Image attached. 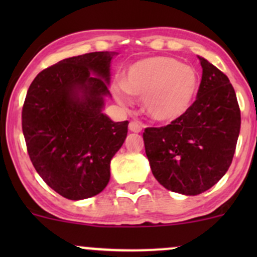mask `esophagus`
I'll list each match as a JSON object with an SVG mask.
<instances>
[{"mask_svg":"<svg viewBox=\"0 0 257 257\" xmlns=\"http://www.w3.org/2000/svg\"><path fill=\"white\" fill-rule=\"evenodd\" d=\"M129 131L134 132V133H139V132H142V124L136 120L131 121V123H129Z\"/></svg>","mask_w":257,"mask_h":257,"instance_id":"1","label":"esophagus"}]
</instances>
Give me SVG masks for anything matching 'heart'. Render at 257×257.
<instances>
[{"label":"heart","mask_w":257,"mask_h":257,"mask_svg":"<svg viewBox=\"0 0 257 257\" xmlns=\"http://www.w3.org/2000/svg\"><path fill=\"white\" fill-rule=\"evenodd\" d=\"M200 79L195 69L170 57H152L129 67L124 87L115 90L119 102L126 92L143 98L145 113L158 123L183 118L198 97Z\"/></svg>","instance_id":"heart-1"}]
</instances>
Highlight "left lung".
<instances>
[{
	"mask_svg": "<svg viewBox=\"0 0 257 257\" xmlns=\"http://www.w3.org/2000/svg\"><path fill=\"white\" fill-rule=\"evenodd\" d=\"M203 77L188 113L160 128H145V154L155 179L168 190L198 195L231 165L241 115L234 87L220 69L199 57Z\"/></svg>",
	"mask_w": 257,
	"mask_h": 257,
	"instance_id": "left-lung-1",
	"label": "left lung"
}]
</instances>
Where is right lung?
Segmentation results:
<instances>
[{"label":"right lung","mask_w":257,"mask_h":257,"mask_svg":"<svg viewBox=\"0 0 257 257\" xmlns=\"http://www.w3.org/2000/svg\"><path fill=\"white\" fill-rule=\"evenodd\" d=\"M114 54L92 52L43 69L23 103L31 162L49 188L69 200L90 198L107 186L110 160L126 138L129 121L115 123L102 113Z\"/></svg>","instance_id":"obj_1"}]
</instances>
